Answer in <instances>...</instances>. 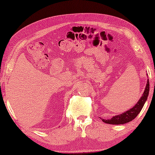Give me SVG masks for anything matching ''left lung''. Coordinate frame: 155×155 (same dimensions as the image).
I'll use <instances>...</instances> for the list:
<instances>
[{
	"label": "left lung",
	"mask_w": 155,
	"mask_h": 155,
	"mask_svg": "<svg viewBox=\"0 0 155 155\" xmlns=\"http://www.w3.org/2000/svg\"><path fill=\"white\" fill-rule=\"evenodd\" d=\"M148 93H149V81H147V85L145 86V91L143 92V94L142 95V97H140V99L139 100L138 102L137 103L135 106L134 107L131 108L129 110L126 111V112H123L122 114H120V115H117L115 116H113L110 119H102L104 123H107V124H124L126 123L130 122L132 120H134L137 115H139V113L140 112V111L143 109V106H144L145 101H147V98H148Z\"/></svg>",
	"instance_id": "obj_1"
}]
</instances>
